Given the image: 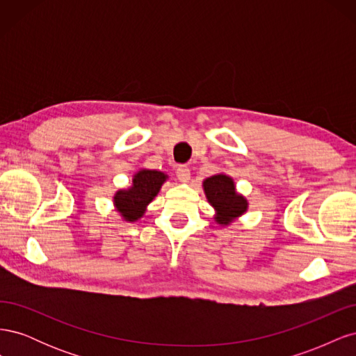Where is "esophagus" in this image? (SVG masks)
<instances>
[{
	"label": "esophagus",
	"instance_id": "1",
	"mask_svg": "<svg viewBox=\"0 0 356 356\" xmlns=\"http://www.w3.org/2000/svg\"><path fill=\"white\" fill-rule=\"evenodd\" d=\"M177 177H178V179L181 181V182H187L188 179H190V169L187 168V166H184V165H181V166H178L177 168Z\"/></svg>",
	"mask_w": 356,
	"mask_h": 356
}]
</instances>
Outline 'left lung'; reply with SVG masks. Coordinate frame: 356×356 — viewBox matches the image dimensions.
Returning a JSON list of instances; mask_svg holds the SVG:
<instances>
[{"instance_id":"obj_1","label":"left lung","mask_w":356,"mask_h":356,"mask_svg":"<svg viewBox=\"0 0 356 356\" xmlns=\"http://www.w3.org/2000/svg\"><path fill=\"white\" fill-rule=\"evenodd\" d=\"M204 193L212 207L217 209V220L220 224H229L233 218L239 217L245 211L248 203L243 196L238 195L234 184L227 175H213L203 182Z\"/></svg>"}]
</instances>
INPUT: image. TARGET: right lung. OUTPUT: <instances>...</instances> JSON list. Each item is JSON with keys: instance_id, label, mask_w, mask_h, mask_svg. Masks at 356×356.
Instances as JSON below:
<instances>
[{"instance_id": "right-lung-1", "label": "right lung", "mask_w": 356, "mask_h": 356, "mask_svg": "<svg viewBox=\"0 0 356 356\" xmlns=\"http://www.w3.org/2000/svg\"><path fill=\"white\" fill-rule=\"evenodd\" d=\"M166 179L163 172L139 170L134 178V186L129 190L117 191L114 203L127 221H135L143 217L147 204L152 202Z\"/></svg>"}]
</instances>
